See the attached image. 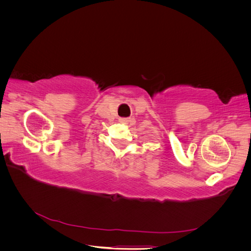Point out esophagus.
<instances>
[{
	"label": "esophagus",
	"mask_w": 251,
	"mask_h": 251,
	"mask_svg": "<svg viewBox=\"0 0 251 251\" xmlns=\"http://www.w3.org/2000/svg\"><path fill=\"white\" fill-rule=\"evenodd\" d=\"M119 121L121 124H128L132 121V118H119Z\"/></svg>",
	"instance_id": "1"
}]
</instances>
